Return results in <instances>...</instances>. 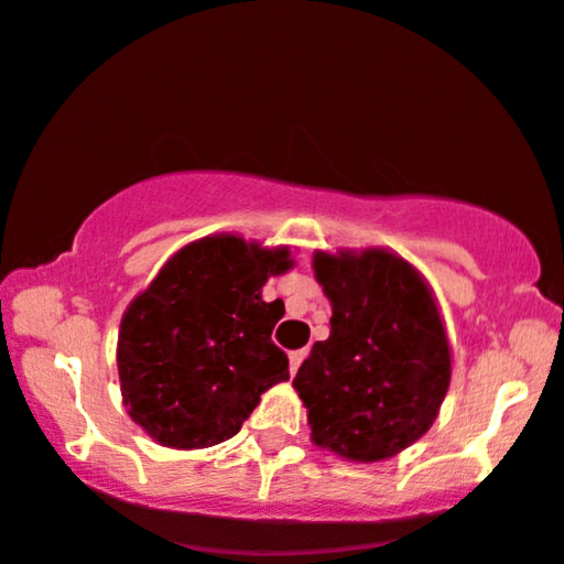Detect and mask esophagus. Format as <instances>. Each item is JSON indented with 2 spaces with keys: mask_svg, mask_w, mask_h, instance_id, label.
I'll return each instance as SVG.
<instances>
[{
  "mask_svg": "<svg viewBox=\"0 0 564 564\" xmlns=\"http://www.w3.org/2000/svg\"><path fill=\"white\" fill-rule=\"evenodd\" d=\"M288 359H290V375H295L297 367H301L303 359H306V350H293V354H290Z\"/></svg>",
  "mask_w": 564,
  "mask_h": 564,
  "instance_id": "34e87169",
  "label": "esophagus"
}]
</instances>
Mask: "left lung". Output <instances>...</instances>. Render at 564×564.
<instances>
[{"label": "left lung", "mask_w": 564, "mask_h": 564, "mask_svg": "<svg viewBox=\"0 0 564 564\" xmlns=\"http://www.w3.org/2000/svg\"><path fill=\"white\" fill-rule=\"evenodd\" d=\"M333 306L293 388L311 443L359 465L390 459L433 427L452 386V343L422 271L388 248L316 250Z\"/></svg>", "instance_id": "8db88e82"}]
</instances>
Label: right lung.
<instances>
[{
  "label": "right lung",
  "mask_w": 564,
  "mask_h": 564,
  "mask_svg": "<svg viewBox=\"0 0 564 564\" xmlns=\"http://www.w3.org/2000/svg\"><path fill=\"white\" fill-rule=\"evenodd\" d=\"M295 267L288 245L208 235L178 248L123 311L118 380L123 406L165 448H208L240 433L288 356L271 343L284 303H267L269 276Z\"/></svg>",
  "instance_id": "obj_1"
}]
</instances>
